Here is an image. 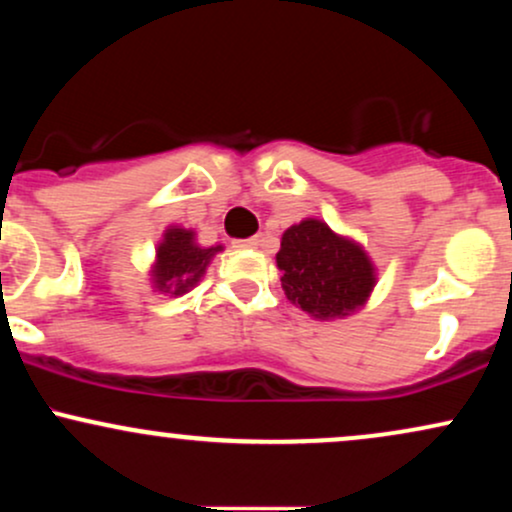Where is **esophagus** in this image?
<instances>
[{
  "label": "esophagus",
  "instance_id": "34e87169",
  "mask_svg": "<svg viewBox=\"0 0 512 512\" xmlns=\"http://www.w3.org/2000/svg\"><path fill=\"white\" fill-rule=\"evenodd\" d=\"M260 245V238H243V240H233V248L238 250H255Z\"/></svg>",
  "mask_w": 512,
  "mask_h": 512
}]
</instances>
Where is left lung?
I'll return each mask as SVG.
<instances>
[{
    "label": "left lung",
    "mask_w": 512,
    "mask_h": 512,
    "mask_svg": "<svg viewBox=\"0 0 512 512\" xmlns=\"http://www.w3.org/2000/svg\"><path fill=\"white\" fill-rule=\"evenodd\" d=\"M276 267L286 298L320 322L358 313L378 284L366 248L315 216L286 228Z\"/></svg>",
    "instance_id": "left-lung-1"
}]
</instances>
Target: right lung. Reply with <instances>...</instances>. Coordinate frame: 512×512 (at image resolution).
<instances>
[{
	"mask_svg": "<svg viewBox=\"0 0 512 512\" xmlns=\"http://www.w3.org/2000/svg\"><path fill=\"white\" fill-rule=\"evenodd\" d=\"M223 245H199L192 228L168 226L156 245L154 262L149 267V284L158 293L170 298L185 296L207 274L211 260Z\"/></svg>",
	"mask_w": 512,
	"mask_h": 512,
	"instance_id": "obj_1",
	"label": "right lung"
}]
</instances>
